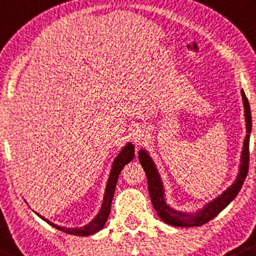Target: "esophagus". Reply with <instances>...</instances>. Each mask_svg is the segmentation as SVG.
Listing matches in <instances>:
<instances>
[{"label":"esophagus","instance_id":"esophagus-1","mask_svg":"<svg viewBox=\"0 0 256 256\" xmlns=\"http://www.w3.org/2000/svg\"><path fill=\"white\" fill-rule=\"evenodd\" d=\"M145 138H146V132L142 128H136L135 130H134L132 141L136 144V145H138V144H140Z\"/></svg>","mask_w":256,"mask_h":256}]
</instances>
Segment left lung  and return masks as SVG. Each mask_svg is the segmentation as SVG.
Returning <instances> with one entry per match:
<instances>
[{
    "label": "left lung",
    "instance_id": "obj_1",
    "mask_svg": "<svg viewBox=\"0 0 256 256\" xmlns=\"http://www.w3.org/2000/svg\"><path fill=\"white\" fill-rule=\"evenodd\" d=\"M242 104H244L245 121H246V136H245L244 146H242V156H240L239 174H238L236 178H235L232 186H229L222 195H219L212 202H208L202 209L198 210L194 214L178 212V210L172 209L170 205L166 204L162 181H161L160 175H158L155 162H154L151 156L148 154V151L144 150V148L138 151V160H140L141 166L145 170L146 178H148V188L151 202H152L158 218L162 222H165L166 224L181 228L202 226V225L206 224L208 222L214 219L239 194L240 188H242L245 178L248 175V168H249V140L250 132H252V112H250L249 101H248L246 96H245L244 90H242Z\"/></svg>",
    "mask_w": 256,
    "mask_h": 256
}]
</instances>
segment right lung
Segmentation results:
<instances>
[{"label":"right lung","instance_id":"obj_1","mask_svg":"<svg viewBox=\"0 0 256 256\" xmlns=\"http://www.w3.org/2000/svg\"><path fill=\"white\" fill-rule=\"evenodd\" d=\"M134 156H135V148H134L132 144L128 142L122 148H121L120 154H118V155L115 158V160H114L112 168H111L110 175H108V185H106L105 195H104L102 206H101L98 214L96 215V216L88 224L84 225V226L81 228H64V226H60V225L54 224V222H51L50 220L44 219V216H41V215L37 214V212L36 214L38 215L42 220H44L47 224H50L51 226H54V229L60 230V232H66V234L78 235V236H88V235H94L95 232H100V230L105 226L108 215H110L111 202H112L114 194H115V188H116V184H118V175H120L124 166L132 160Z\"/></svg>","mask_w":256,"mask_h":256}]
</instances>
